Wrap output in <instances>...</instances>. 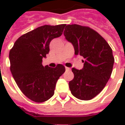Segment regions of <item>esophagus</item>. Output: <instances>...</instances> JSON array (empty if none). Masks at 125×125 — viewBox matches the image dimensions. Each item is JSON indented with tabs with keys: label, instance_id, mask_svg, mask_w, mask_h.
<instances>
[{
	"label": "esophagus",
	"instance_id": "34e87169",
	"mask_svg": "<svg viewBox=\"0 0 125 125\" xmlns=\"http://www.w3.org/2000/svg\"><path fill=\"white\" fill-rule=\"evenodd\" d=\"M65 70H67V71H70V68H69V67H65Z\"/></svg>",
	"mask_w": 125,
	"mask_h": 125
}]
</instances>
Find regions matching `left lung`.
<instances>
[{"mask_svg": "<svg viewBox=\"0 0 125 125\" xmlns=\"http://www.w3.org/2000/svg\"><path fill=\"white\" fill-rule=\"evenodd\" d=\"M65 39L74 48L75 55L84 58L82 70L72 68L74 77L69 82L72 94L81 100H90L105 87L113 70V51L107 42L92 28L67 25Z\"/></svg>", "mask_w": 125, "mask_h": 125, "instance_id": "8db88e82", "label": "left lung"}]
</instances>
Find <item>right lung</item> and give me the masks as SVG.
I'll list each match as a JSON object with an SVG mask.
<instances>
[{"label":"right lung","instance_id":"add662e5","mask_svg":"<svg viewBox=\"0 0 125 125\" xmlns=\"http://www.w3.org/2000/svg\"><path fill=\"white\" fill-rule=\"evenodd\" d=\"M65 24L38 27L20 37L10 51V71L18 87L31 100L44 102L54 94L55 85L65 72L62 65L55 68L42 65L49 52L51 41L61 36Z\"/></svg>","mask_w":125,"mask_h":125}]
</instances>
